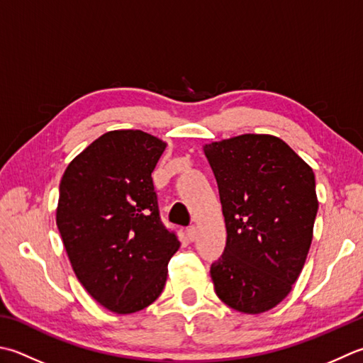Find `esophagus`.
<instances>
[{
	"label": "esophagus",
	"instance_id": "obj_1",
	"mask_svg": "<svg viewBox=\"0 0 363 363\" xmlns=\"http://www.w3.org/2000/svg\"><path fill=\"white\" fill-rule=\"evenodd\" d=\"M186 234H187L189 240H195V239H196V234H198V231H196V226H195V225L189 226V228L186 230Z\"/></svg>",
	"mask_w": 363,
	"mask_h": 363
}]
</instances>
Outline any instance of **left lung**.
<instances>
[{"label": "left lung", "instance_id": "left-lung-1", "mask_svg": "<svg viewBox=\"0 0 363 363\" xmlns=\"http://www.w3.org/2000/svg\"><path fill=\"white\" fill-rule=\"evenodd\" d=\"M217 179L226 248L212 264L218 299L245 315L277 307L293 289L313 239L315 173L285 141L244 133L203 146Z\"/></svg>", "mask_w": 363, "mask_h": 363}]
</instances>
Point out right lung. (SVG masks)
Wrapping results in <instances>:
<instances>
[{"instance_id":"right-lung-1","label":"right lung","mask_w":363,"mask_h":363,"mask_svg":"<svg viewBox=\"0 0 363 363\" xmlns=\"http://www.w3.org/2000/svg\"><path fill=\"white\" fill-rule=\"evenodd\" d=\"M167 143L143 130H111L69 163L56 225L88 294L118 315L162 294L168 262L181 247L163 226L151 173Z\"/></svg>"}]
</instances>
